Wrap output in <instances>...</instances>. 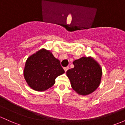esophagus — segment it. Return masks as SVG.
<instances>
[{
	"mask_svg": "<svg viewBox=\"0 0 125 125\" xmlns=\"http://www.w3.org/2000/svg\"><path fill=\"white\" fill-rule=\"evenodd\" d=\"M68 69H69V67H68V66L65 67V68H64V70H65V72H66L68 70Z\"/></svg>",
	"mask_w": 125,
	"mask_h": 125,
	"instance_id": "obj_1",
	"label": "esophagus"
}]
</instances>
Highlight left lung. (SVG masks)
I'll return each mask as SVG.
<instances>
[{"mask_svg":"<svg viewBox=\"0 0 125 125\" xmlns=\"http://www.w3.org/2000/svg\"><path fill=\"white\" fill-rule=\"evenodd\" d=\"M73 68L67 71L73 90L80 95L94 92L101 83L102 71L99 63L91 57H83L73 62Z\"/></svg>","mask_w":125,"mask_h":125,"instance_id":"obj_1","label":"left lung"}]
</instances>
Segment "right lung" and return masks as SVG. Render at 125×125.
Listing matches in <instances>:
<instances>
[{
  "label": "right lung",
  "instance_id": "1",
  "mask_svg": "<svg viewBox=\"0 0 125 125\" xmlns=\"http://www.w3.org/2000/svg\"><path fill=\"white\" fill-rule=\"evenodd\" d=\"M23 73L30 87L42 92L53 86L56 77L65 71L52 52L42 48L27 58Z\"/></svg>",
  "mask_w": 125,
  "mask_h": 125
}]
</instances>
